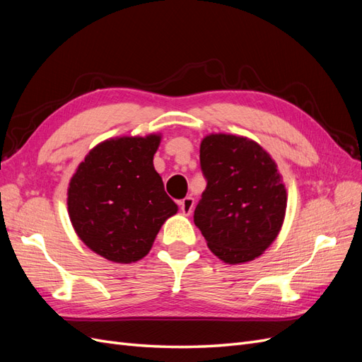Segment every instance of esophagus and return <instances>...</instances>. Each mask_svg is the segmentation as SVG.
Wrapping results in <instances>:
<instances>
[{"instance_id":"34e87169","label":"esophagus","mask_w":362,"mask_h":362,"mask_svg":"<svg viewBox=\"0 0 362 362\" xmlns=\"http://www.w3.org/2000/svg\"><path fill=\"white\" fill-rule=\"evenodd\" d=\"M180 208H181V213L184 216H190L193 213V208H194V199L192 196H187V198H184L180 202Z\"/></svg>"}]
</instances>
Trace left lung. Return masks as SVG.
<instances>
[{"label":"left lung","instance_id":"8db88e82","mask_svg":"<svg viewBox=\"0 0 362 362\" xmlns=\"http://www.w3.org/2000/svg\"><path fill=\"white\" fill-rule=\"evenodd\" d=\"M206 178L193 221L213 254L243 264L275 242L287 210V189L278 164L255 140L211 133L201 141Z\"/></svg>","mask_w":362,"mask_h":362}]
</instances>
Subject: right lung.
<instances>
[{"mask_svg": "<svg viewBox=\"0 0 362 362\" xmlns=\"http://www.w3.org/2000/svg\"><path fill=\"white\" fill-rule=\"evenodd\" d=\"M160 141V133L107 139L69 181L74 231L108 261L128 264L146 257L163 223L178 213L154 168Z\"/></svg>", "mask_w": 362, "mask_h": 362, "instance_id": "1", "label": "right lung"}]
</instances>
